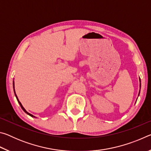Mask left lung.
<instances>
[{
  "mask_svg": "<svg viewBox=\"0 0 151 151\" xmlns=\"http://www.w3.org/2000/svg\"><path fill=\"white\" fill-rule=\"evenodd\" d=\"M139 82H140V86H141V83H140V78H139ZM139 94H140V91H139V95H138V96H139Z\"/></svg>",
  "mask_w": 151,
  "mask_h": 151,
  "instance_id": "left-lung-1",
  "label": "left lung"
}]
</instances>
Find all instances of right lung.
Returning a JSON list of instances; mask_svg holds the SVG:
<instances>
[{
  "mask_svg": "<svg viewBox=\"0 0 151 151\" xmlns=\"http://www.w3.org/2000/svg\"><path fill=\"white\" fill-rule=\"evenodd\" d=\"M13 88H14V94H15V96H16V98H17V101H18V103H19V104H20V107H21V109L23 110V111L25 112V113H27V114H29V116H32V117H35L36 118V116H35L34 115H32V114H31L30 113H29V112H28L26 110H25V109L23 107V106L22 105V104H21V103H20V102L19 101V99H18V97H17V94H16V93H15V90H14V81H13Z\"/></svg>",
  "mask_w": 151,
  "mask_h": 151,
  "instance_id": "right-lung-1",
  "label": "right lung"
}]
</instances>
